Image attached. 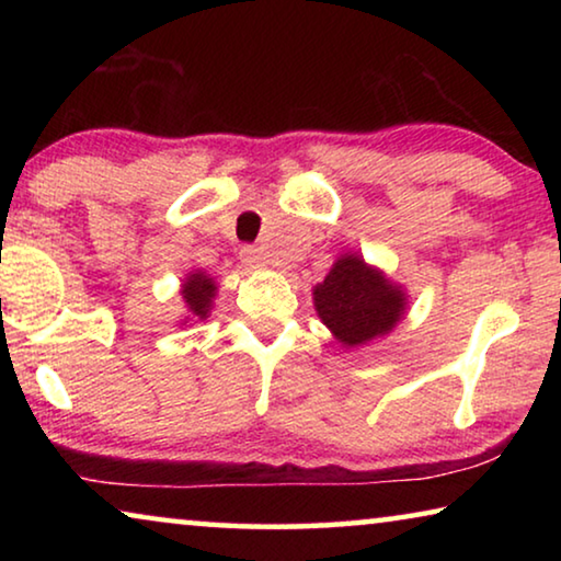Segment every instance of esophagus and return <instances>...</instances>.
Wrapping results in <instances>:
<instances>
[{
  "label": "esophagus",
  "mask_w": 561,
  "mask_h": 561,
  "mask_svg": "<svg viewBox=\"0 0 561 561\" xmlns=\"http://www.w3.org/2000/svg\"><path fill=\"white\" fill-rule=\"evenodd\" d=\"M240 260L250 270H260V267H264V264H267V257H264V252L260 250V247H244V250L240 252Z\"/></svg>",
  "instance_id": "1"
}]
</instances>
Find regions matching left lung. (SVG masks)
<instances>
[{"instance_id":"8db88e82","label":"left lung","mask_w":561,"mask_h":561,"mask_svg":"<svg viewBox=\"0 0 561 561\" xmlns=\"http://www.w3.org/2000/svg\"><path fill=\"white\" fill-rule=\"evenodd\" d=\"M405 291L358 254H341L314 287L319 319L344 346L386 336L405 314Z\"/></svg>"}]
</instances>
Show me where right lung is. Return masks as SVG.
I'll return each mask as SVG.
<instances>
[{
	"mask_svg": "<svg viewBox=\"0 0 561 561\" xmlns=\"http://www.w3.org/2000/svg\"><path fill=\"white\" fill-rule=\"evenodd\" d=\"M215 291H217V284L213 277H207L205 272H190L183 282V289H180L190 317L207 319V314H210L213 309Z\"/></svg>",
	"mask_w": 561,
	"mask_h": 561,
	"instance_id": "1",
	"label": "right lung"
}]
</instances>
